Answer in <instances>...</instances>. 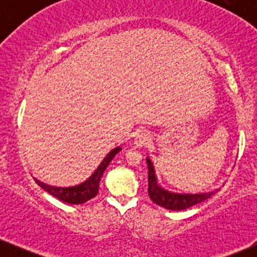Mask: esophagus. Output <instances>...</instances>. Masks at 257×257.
<instances>
[{
	"label": "esophagus",
	"mask_w": 257,
	"mask_h": 257,
	"mask_svg": "<svg viewBox=\"0 0 257 257\" xmlns=\"http://www.w3.org/2000/svg\"><path fill=\"white\" fill-rule=\"evenodd\" d=\"M150 144V135L147 132H139L134 139V146L140 149V147L147 146Z\"/></svg>",
	"instance_id": "obj_1"
}]
</instances>
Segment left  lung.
I'll use <instances>...</instances> for the list:
<instances>
[{
	"label": "left lung",
	"instance_id": "obj_1",
	"mask_svg": "<svg viewBox=\"0 0 257 257\" xmlns=\"http://www.w3.org/2000/svg\"><path fill=\"white\" fill-rule=\"evenodd\" d=\"M147 168H149V196L151 200L159 206L168 209V210L181 211L191 206L199 204L205 199L210 198L215 193L219 192L220 188L209 191V192L199 193H185V192H174V191L167 190L159 184L157 175H156L155 166L149 157H146Z\"/></svg>",
	"mask_w": 257,
	"mask_h": 257
}]
</instances>
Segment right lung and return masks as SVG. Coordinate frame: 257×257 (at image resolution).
Segmentation results:
<instances>
[{
	"label": "right lung",
	"mask_w": 257,
	"mask_h": 257,
	"mask_svg": "<svg viewBox=\"0 0 257 257\" xmlns=\"http://www.w3.org/2000/svg\"><path fill=\"white\" fill-rule=\"evenodd\" d=\"M120 150L122 149L119 146L112 149L106 155V157L102 159L101 163L94 170L89 178L78 185L69 186V187H58V186L44 184V182L40 181L37 179H35V181H36V184L41 188H43L44 191H47L49 194H52L53 197H55L59 200H63V202L67 203V204H82V203L88 202V200L94 198L98 194L99 184L100 180L102 178V174H104L105 169L108 167L110 162Z\"/></svg>",
	"instance_id": "1"
}]
</instances>
